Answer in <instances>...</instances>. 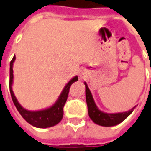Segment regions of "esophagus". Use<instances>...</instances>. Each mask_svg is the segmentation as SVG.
I'll return each mask as SVG.
<instances>
[{"instance_id": "esophagus-1", "label": "esophagus", "mask_w": 151, "mask_h": 151, "mask_svg": "<svg viewBox=\"0 0 151 151\" xmlns=\"http://www.w3.org/2000/svg\"><path fill=\"white\" fill-rule=\"evenodd\" d=\"M86 75H87L86 71H85L84 70H82V71H80V73H79V76H80V79H84L85 77H86Z\"/></svg>"}]
</instances>
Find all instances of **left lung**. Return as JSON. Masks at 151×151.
I'll list each match as a JSON object with an SVG mask.
<instances>
[{
  "instance_id": "1",
  "label": "left lung",
  "mask_w": 151,
  "mask_h": 151,
  "mask_svg": "<svg viewBox=\"0 0 151 151\" xmlns=\"http://www.w3.org/2000/svg\"><path fill=\"white\" fill-rule=\"evenodd\" d=\"M84 84L88 114L91 119L98 125L103 127H113L118 125L120 123H122L123 120H125L135 108L136 106H134L132 109L129 110L127 111L119 112V113H106L102 111L96 106L95 100L93 99L92 94L91 92L87 83L84 82Z\"/></svg>"
}]
</instances>
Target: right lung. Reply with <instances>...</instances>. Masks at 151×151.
Segmentation results:
<instances>
[{"mask_svg":"<svg viewBox=\"0 0 151 151\" xmlns=\"http://www.w3.org/2000/svg\"><path fill=\"white\" fill-rule=\"evenodd\" d=\"M16 60V56L14 55L13 58L10 62V79H9V89L10 94L12 96V99L13 104L17 107L21 116L28 122L29 124L35 127L38 128H47L53 127V126L58 124L63 119V106L66 103L67 99L68 96L69 88L71 85L74 82L78 80V76H76L68 83H67L63 91H61L60 95L57 99V100L53 104L52 106L47 107L46 109L40 110V111H28L24 108L21 106L17 99L16 98L14 93L12 91V83H13V63Z\"/></svg>","mask_w":151,"mask_h":151,"instance_id":"obj_1","label":"right lung"}]
</instances>
